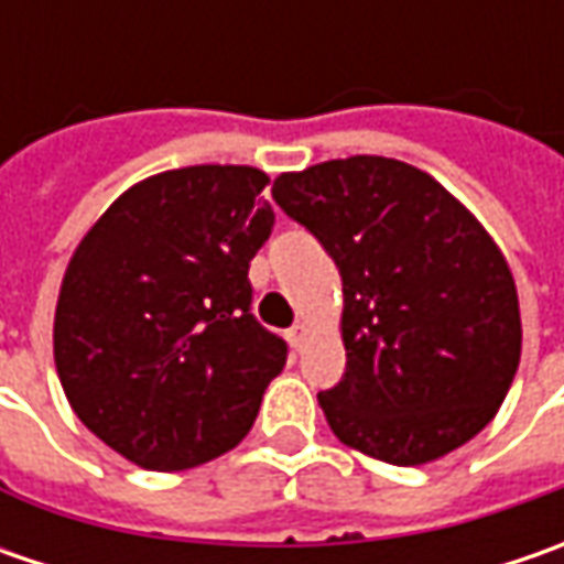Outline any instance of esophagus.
Here are the masks:
<instances>
[{"label": "esophagus", "instance_id": "esophagus-1", "mask_svg": "<svg viewBox=\"0 0 564 564\" xmlns=\"http://www.w3.org/2000/svg\"><path fill=\"white\" fill-rule=\"evenodd\" d=\"M307 323H294L292 329H289V341H292V348L294 351H301L304 348V341H307Z\"/></svg>", "mask_w": 564, "mask_h": 564}]
</instances>
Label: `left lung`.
I'll return each mask as SVG.
<instances>
[{
  "label": "left lung",
  "mask_w": 564,
  "mask_h": 564,
  "mask_svg": "<svg viewBox=\"0 0 564 564\" xmlns=\"http://www.w3.org/2000/svg\"><path fill=\"white\" fill-rule=\"evenodd\" d=\"M272 200L341 275L345 373L319 392L338 440L389 465H426L474 440L521 360L509 263L436 178L386 156L285 172Z\"/></svg>",
  "instance_id": "left-lung-1"
}]
</instances>
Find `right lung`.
<instances>
[{"label": "right lung", "instance_id": "add662e5", "mask_svg": "<svg viewBox=\"0 0 564 564\" xmlns=\"http://www.w3.org/2000/svg\"><path fill=\"white\" fill-rule=\"evenodd\" d=\"M250 165H187L128 187L77 245L53 351L80 423L147 470L248 436L289 345L250 314V260L275 213Z\"/></svg>", "mask_w": 564, "mask_h": 564}]
</instances>
